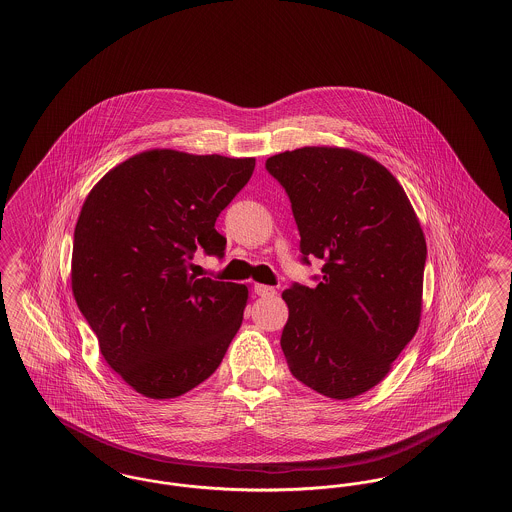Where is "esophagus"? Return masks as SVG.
<instances>
[{"mask_svg": "<svg viewBox=\"0 0 512 512\" xmlns=\"http://www.w3.org/2000/svg\"><path fill=\"white\" fill-rule=\"evenodd\" d=\"M255 293L259 295V297H274L276 295V289L274 287L265 286V284H257L255 286Z\"/></svg>", "mask_w": 512, "mask_h": 512, "instance_id": "34e87169", "label": "esophagus"}]
</instances>
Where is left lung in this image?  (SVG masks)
Here are the masks:
<instances>
[{
    "instance_id": "8db88e82",
    "label": "left lung",
    "mask_w": 512,
    "mask_h": 512,
    "mask_svg": "<svg viewBox=\"0 0 512 512\" xmlns=\"http://www.w3.org/2000/svg\"><path fill=\"white\" fill-rule=\"evenodd\" d=\"M286 188L305 261L326 259L316 287L282 293V350L303 385L356 398L387 375L423 312L427 242L389 169L339 146H303L266 160Z\"/></svg>"
}]
</instances>
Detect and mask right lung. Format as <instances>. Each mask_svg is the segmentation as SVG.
Listing matches in <instances>:
<instances>
[{"label":"right lung","mask_w":512,"mask_h":512,"mask_svg":"<svg viewBox=\"0 0 512 512\" xmlns=\"http://www.w3.org/2000/svg\"><path fill=\"white\" fill-rule=\"evenodd\" d=\"M255 158L144 150L91 188L74 230L72 293L106 364L169 400L219 368L244 320L246 284L190 274L196 249L223 255L215 221Z\"/></svg>","instance_id":"1"}]
</instances>
